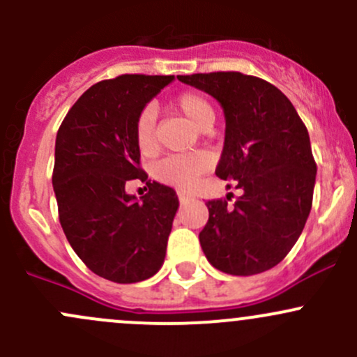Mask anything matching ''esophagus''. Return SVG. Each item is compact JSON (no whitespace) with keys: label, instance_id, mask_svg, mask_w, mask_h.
<instances>
[{"label":"esophagus","instance_id":"obj_1","mask_svg":"<svg viewBox=\"0 0 357 357\" xmlns=\"http://www.w3.org/2000/svg\"><path fill=\"white\" fill-rule=\"evenodd\" d=\"M178 199H179V202H186V200L192 199V195L186 192H178Z\"/></svg>","mask_w":357,"mask_h":357}]
</instances>
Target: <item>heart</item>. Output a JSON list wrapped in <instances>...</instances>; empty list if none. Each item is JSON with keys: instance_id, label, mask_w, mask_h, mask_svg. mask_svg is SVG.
Returning <instances> with one entry per match:
<instances>
[{"instance_id": "1", "label": "heart", "mask_w": 357, "mask_h": 357, "mask_svg": "<svg viewBox=\"0 0 357 357\" xmlns=\"http://www.w3.org/2000/svg\"><path fill=\"white\" fill-rule=\"evenodd\" d=\"M172 107L188 119L197 129L207 131L215 119L214 107L200 93L185 91L178 95L172 102ZM135 139L138 150L143 155L155 152V115L152 109L139 112L135 124ZM208 169V158L200 152L183 153V155H169L157 162L153 167V176L160 183L172 186H190Z\"/></svg>"}]
</instances>
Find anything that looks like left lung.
Returning <instances> with one entry per match:
<instances>
[{"mask_svg": "<svg viewBox=\"0 0 357 357\" xmlns=\"http://www.w3.org/2000/svg\"><path fill=\"white\" fill-rule=\"evenodd\" d=\"M221 103L225 149L215 176L242 190L235 202L208 200L199 238L215 269L250 276L275 268L295 245L311 212L316 181L309 132L271 82L242 72L178 75Z\"/></svg>", "mask_w": 357, "mask_h": 357, "instance_id": "obj_1", "label": "left lung"}]
</instances>
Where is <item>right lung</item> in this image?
Segmentation results:
<instances>
[{
  "mask_svg": "<svg viewBox=\"0 0 357 357\" xmlns=\"http://www.w3.org/2000/svg\"><path fill=\"white\" fill-rule=\"evenodd\" d=\"M172 79L122 74L96 82L56 132L52 179L60 225L79 259L110 282H142L164 262L179 202L172 188L146 181L135 124ZM131 178L149 186L142 201L125 193Z\"/></svg>",
  "mask_w": 357,
  "mask_h": 357,
  "instance_id": "add662e5",
  "label": "right lung"
}]
</instances>
